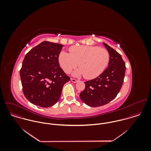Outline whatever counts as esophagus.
<instances>
[{"instance_id": "esophagus-1", "label": "esophagus", "mask_w": 151, "mask_h": 151, "mask_svg": "<svg viewBox=\"0 0 151 151\" xmlns=\"http://www.w3.org/2000/svg\"><path fill=\"white\" fill-rule=\"evenodd\" d=\"M71 81L73 83H76L78 81L77 80H76V79H74V78H71Z\"/></svg>"}]
</instances>
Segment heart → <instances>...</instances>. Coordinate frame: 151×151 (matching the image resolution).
Instances as JSON below:
<instances>
[{"label":"heart","instance_id":"obj_1","mask_svg":"<svg viewBox=\"0 0 151 151\" xmlns=\"http://www.w3.org/2000/svg\"><path fill=\"white\" fill-rule=\"evenodd\" d=\"M70 54L62 51L58 60L61 68L70 73L78 63L80 68L73 73V76L79 77L84 76L86 79H93L99 76L105 70L109 62L107 50L98 46L80 45L69 49Z\"/></svg>","mask_w":151,"mask_h":151}]
</instances>
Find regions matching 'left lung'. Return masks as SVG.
Here are the masks:
<instances>
[{
    "label": "left lung",
    "mask_w": 151,
    "mask_h": 151,
    "mask_svg": "<svg viewBox=\"0 0 151 151\" xmlns=\"http://www.w3.org/2000/svg\"><path fill=\"white\" fill-rule=\"evenodd\" d=\"M109 54L108 67L98 77L84 82L86 88L80 94L81 101L91 107L104 106L119 92L124 78L126 65L122 56L103 42Z\"/></svg>",
    "instance_id": "1"
}]
</instances>
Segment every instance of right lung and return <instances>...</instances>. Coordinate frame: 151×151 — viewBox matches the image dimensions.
I'll use <instances>...</instances> for the list:
<instances>
[{
    "label": "right lung",
    "mask_w": 151,
    "mask_h": 151,
    "mask_svg": "<svg viewBox=\"0 0 151 151\" xmlns=\"http://www.w3.org/2000/svg\"><path fill=\"white\" fill-rule=\"evenodd\" d=\"M63 45L44 41L25 55L20 71L22 91L32 104L49 108L59 101L63 86L70 81L59 67L58 57Z\"/></svg>",
    "instance_id": "obj_1"
}]
</instances>
